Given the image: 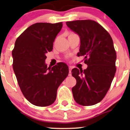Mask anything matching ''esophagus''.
<instances>
[{
  "label": "esophagus",
  "mask_w": 130,
  "mask_h": 130,
  "mask_svg": "<svg viewBox=\"0 0 130 130\" xmlns=\"http://www.w3.org/2000/svg\"><path fill=\"white\" fill-rule=\"evenodd\" d=\"M72 67L69 66V75L71 76L72 75Z\"/></svg>",
  "instance_id": "1"
}]
</instances>
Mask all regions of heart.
<instances>
[{
    "instance_id": "obj_1",
    "label": "heart",
    "mask_w": 130,
    "mask_h": 130,
    "mask_svg": "<svg viewBox=\"0 0 130 130\" xmlns=\"http://www.w3.org/2000/svg\"><path fill=\"white\" fill-rule=\"evenodd\" d=\"M75 33H74V32H70V34H69V36L70 35H75Z\"/></svg>"
}]
</instances>
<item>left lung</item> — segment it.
Masks as SVG:
<instances>
[{"label": "left lung", "mask_w": 130, "mask_h": 130, "mask_svg": "<svg viewBox=\"0 0 130 130\" xmlns=\"http://www.w3.org/2000/svg\"><path fill=\"white\" fill-rule=\"evenodd\" d=\"M66 24L79 35L78 56L84 57V63L87 65L84 70L77 68L72 70L77 80L72 89L73 98L80 105H94L105 97L116 73V53L112 38L94 21L77 20Z\"/></svg>", "instance_id": "1"}]
</instances>
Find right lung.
<instances>
[{"mask_svg":"<svg viewBox=\"0 0 130 130\" xmlns=\"http://www.w3.org/2000/svg\"><path fill=\"white\" fill-rule=\"evenodd\" d=\"M62 23H38L31 25L17 38L12 55L13 70L24 96L33 105L53 104L58 87L69 74L65 63L52 68L45 63L46 53L52 52Z\"/></svg>","mask_w":130,"mask_h":130,"instance_id":"right-lung-1","label":"right lung"}]
</instances>
